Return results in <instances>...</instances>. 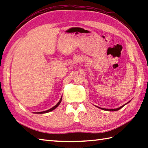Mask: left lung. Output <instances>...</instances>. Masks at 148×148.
I'll return each instance as SVG.
<instances>
[{"mask_svg":"<svg viewBox=\"0 0 148 148\" xmlns=\"http://www.w3.org/2000/svg\"><path fill=\"white\" fill-rule=\"evenodd\" d=\"M125 105L122 106H121V107H119V108H116V109H104V108H99L102 109V110H104V111H118V110H119V109H120L121 108H122Z\"/></svg>","mask_w":148,"mask_h":148,"instance_id":"left-lung-1","label":"left lung"}]
</instances>
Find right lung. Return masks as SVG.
I'll return each instance as SVG.
<instances>
[{"instance_id": "obj_1", "label": "right lung", "mask_w": 148, "mask_h": 148, "mask_svg": "<svg viewBox=\"0 0 148 148\" xmlns=\"http://www.w3.org/2000/svg\"><path fill=\"white\" fill-rule=\"evenodd\" d=\"M61 101H62V98L60 99V101H59L57 103H56V105H55L54 107H53L52 108L49 109H48V110H47V111H45L39 112H36V113H37V114H43V113H47V112H50V111H53V110H54L55 109H56V108H57V107L59 106L60 103Z\"/></svg>"}]
</instances>
